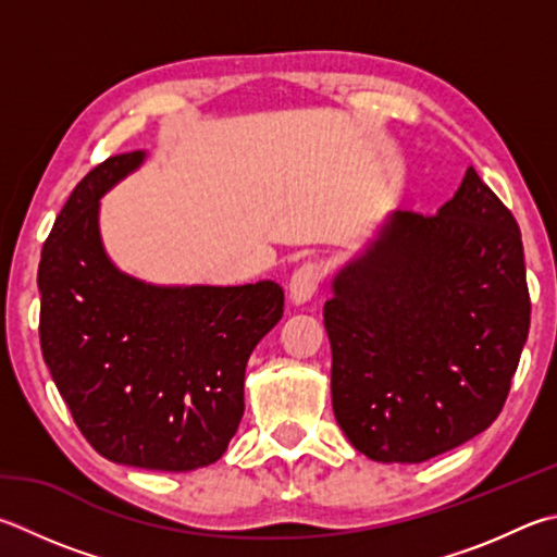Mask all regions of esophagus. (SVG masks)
<instances>
[{"label": "esophagus", "instance_id": "1", "mask_svg": "<svg viewBox=\"0 0 557 557\" xmlns=\"http://www.w3.org/2000/svg\"><path fill=\"white\" fill-rule=\"evenodd\" d=\"M323 265L317 260H309L305 265H299L295 272H292V280H289V299L295 301V305H305L313 295H317V289L321 287L323 282Z\"/></svg>", "mask_w": 557, "mask_h": 557}]
</instances>
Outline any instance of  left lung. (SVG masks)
I'll use <instances>...</instances> for the list:
<instances>
[{"label":"left lung","mask_w":557,"mask_h":557,"mask_svg":"<svg viewBox=\"0 0 557 557\" xmlns=\"http://www.w3.org/2000/svg\"><path fill=\"white\" fill-rule=\"evenodd\" d=\"M331 287V401L352 448L423 462L492 426L531 299L517 219L474 168L438 214L394 211Z\"/></svg>","instance_id":"8db88e82"}]
</instances>
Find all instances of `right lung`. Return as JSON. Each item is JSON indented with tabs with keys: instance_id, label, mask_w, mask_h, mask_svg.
Segmentation results:
<instances>
[{
	"instance_id": "obj_1",
	"label": "right lung",
	"mask_w": 557,
	"mask_h": 557,
	"mask_svg": "<svg viewBox=\"0 0 557 557\" xmlns=\"http://www.w3.org/2000/svg\"><path fill=\"white\" fill-rule=\"evenodd\" d=\"M144 158H107L60 209L38 265L40 350L99 455L187 472L226 453L248 358L282 319L285 292L272 280L158 287L121 272L99 236V199Z\"/></svg>"
}]
</instances>
